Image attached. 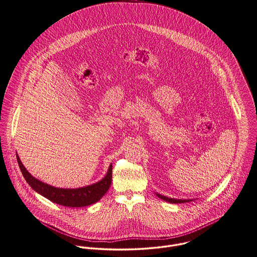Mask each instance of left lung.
<instances>
[{"label": "left lung", "mask_w": 257, "mask_h": 257, "mask_svg": "<svg viewBox=\"0 0 257 257\" xmlns=\"http://www.w3.org/2000/svg\"><path fill=\"white\" fill-rule=\"evenodd\" d=\"M156 195H157L159 198L163 199V200L167 201V202H170V203H186V202H189V201L192 200V199H177V198H170V197L161 195V194H159V193H156Z\"/></svg>", "instance_id": "left-lung-1"}]
</instances>
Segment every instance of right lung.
<instances>
[{
	"mask_svg": "<svg viewBox=\"0 0 257 257\" xmlns=\"http://www.w3.org/2000/svg\"><path fill=\"white\" fill-rule=\"evenodd\" d=\"M17 159L24 179L32 189L52 202L67 207H83L96 203L105 195L112 183V164L106 176L93 185L78 188H59L52 187L31 176L22 163L18 154Z\"/></svg>",
	"mask_w": 257,
	"mask_h": 257,
	"instance_id": "add662e5",
	"label": "right lung"
}]
</instances>
